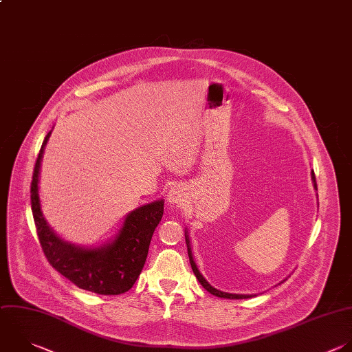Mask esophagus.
Wrapping results in <instances>:
<instances>
[{"instance_id":"obj_1","label":"esophagus","mask_w":352,"mask_h":352,"mask_svg":"<svg viewBox=\"0 0 352 352\" xmlns=\"http://www.w3.org/2000/svg\"><path fill=\"white\" fill-rule=\"evenodd\" d=\"M186 198H187L186 188L182 187V186H175L168 192V202L172 204V205L183 204L186 201Z\"/></svg>"}]
</instances>
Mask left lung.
<instances>
[{
    "instance_id": "8db88e82",
    "label": "left lung",
    "mask_w": 352,
    "mask_h": 352,
    "mask_svg": "<svg viewBox=\"0 0 352 352\" xmlns=\"http://www.w3.org/2000/svg\"><path fill=\"white\" fill-rule=\"evenodd\" d=\"M311 179H312V183H314V188L318 191V188H316V182H315V175H314V170L311 172ZM316 197H318V194H316ZM184 236H186V243H187V252H188V257H190V264H191V268H192V271H194V274H195V276H197V279L199 280V283L210 293V294H213V296H217V297H221V298H250V297H253V296H256V294H235V293H227V292H221V290H219V289H216V287H213L205 278H204V275L199 272V270H198V267H197V264H195V261H194V257H192V252H191V243H190V236H188V231H187V228L184 230ZM285 280V279H283ZM282 280V282H283ZM282 282H279L278 285H280Z\"/></svg>"
}]
</instances>
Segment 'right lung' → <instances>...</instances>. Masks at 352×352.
<instances>
[{"mask_svg": "<svg viewBox=\"0 0 352 352\" xmlns=\"http://www.w3.org/2000/svg\"><path fill=\"white\" fill-rule=\"evenodd\" d=\"M51 133L43 142L32 182V209L43 250L52 267L80 289L107 296L125 293L144 267L151 236L164 214V199L129 212L117 235L99 246L63 239L47 221L40 199L41 161Z\"/></svg>", "mask_w": 352, "mask_h": 352, "instance_id": "obj_1", "label": "right lung"}]
</instances>
